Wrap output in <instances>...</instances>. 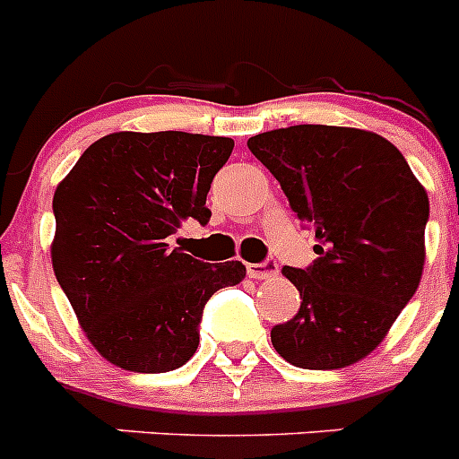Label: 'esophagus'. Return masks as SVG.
I'll return each mask as SVG.
<instances>
[{
  "instance_id": "obj_1",
  "label": "esophagus",
  "mask_w": 459,
  "mask_h": 459,
  "mask_svg": "<svg viewBox=\"0 0 459 459\" xmlns=\"http://www.w3.org/2000/svg\"><path fill=\"white\" fill-rule=\"evenodd\" d=\"M278 273V264L275 262H262V264H248V275L255 280H269Z\"/></svg>"
}]
</instances>
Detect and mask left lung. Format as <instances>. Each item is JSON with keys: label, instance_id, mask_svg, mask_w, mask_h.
Segmentation results:
<instances>
[{"label": "left lung", "instance_id": "left-lung-1", "mask_svg": "<svg viewBox=\"0 0 459 459\" xmlns=\"http://www.w3.org/2000/svg\"><path fill=\"white\" fill-rule=\"evenodd\" d=\"M248 149L317 238L315 264L282 269L303 301L271 328L275 351L306 370L359 363L419 290L429 216L423 184L395 144L360 128L290 126L250 137Z\"/></svg>", "mask_w": 459, "mask_h": 459}]
</instances>
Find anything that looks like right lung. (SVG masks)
<instances>
[{
  "label": "right lung",
  "mask_w": 459,
  "mask_h": 459,
  "mask_svg": "<svg viewBox=\"0 0 459 459\" xmlns=\"http://www.w3.org/2000/svg\"><path fill=\"white\" fill-rule=\"evenodd\" d=\"M230 137L119 131L100 137L56 186V282L105 360L169 372L200 344L202 307L246 278L241 262L206 264L169 248L188 218L206 225V193L232 153Z\"/></svg>",
  "instance_id": "1"
}]
</instances>
